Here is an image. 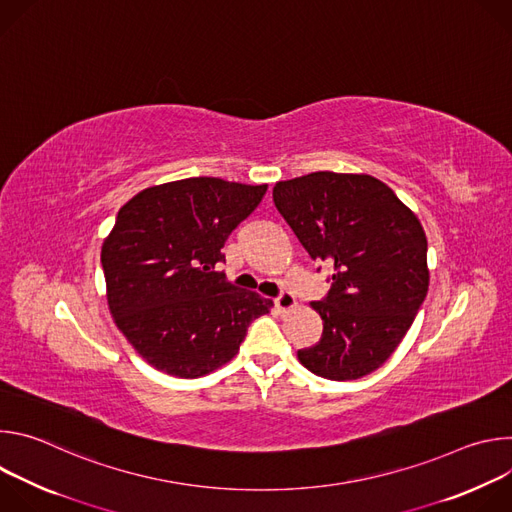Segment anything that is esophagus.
<instances>
[{
  "instance_id": "esophagus-1",
  "label": "esophagus",
  "mask_w": 512,
  "mask_h": 512,
  "mask_svg": "<svg viewBox=\"0 0 512 512\" xmlns=\"http://www.w3.org/2000/svg\"><path fill=\"white\" fill-rule=\"evenodd\" d=\"M296 306H298V300H296L294 294H289V291H283V294L275 300V308L279 312H289V310H294Z\"/></svg>"
}]
</instances>
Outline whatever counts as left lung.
<instances>
[{
    "label": "left lung",
    "mask_w": 512,
    "mask_h": 512,
    "mask_svg": "<svg viewBox=\"0 0 512 512\" xmlns=\"http://www.w3.org/2000/svg\"><path fill=\"white\" fill-rule=\"evenodd\" d=\"M273 202L310 257L334 267L328 296L310 304L322 318V336L298 350V360L330 381L377 371L427 296L419 218L369 174L312 172L277 182Z\"/></svg>",
    "instance_id": "8db88e82"
}]
</instances>
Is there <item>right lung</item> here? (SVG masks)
<instances>
[{
	"instance_id": "1",
	"label": "right lung",
	"mask_w": 512,
	"mask_h": 512,
	"mask_svg": "<svg viewBox=\"0 0 512 512\" xmlns=\"http://www.w3.org/2000/svg\"><path fill=\"white\" fill-rule=\"evenodd\" d=\"M267 184L186 178L125 202L101 247L113 322L154 369L198 379L233 360L273 302L214 271Z\"/></svg>"
}]
</instances>
